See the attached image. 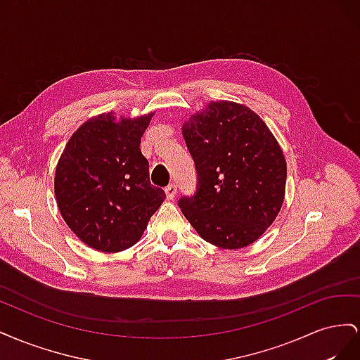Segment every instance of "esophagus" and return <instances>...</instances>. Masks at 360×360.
<instances>
[{
  "mask_svg": "<svg viewBox=\"0 0 360 360\" xmlns=\"http://www.w3.org/2000/svg\"><path fill=\"white\" fill-rule=\"evenodd\" d=\"M176 193H177L176 184H168V186L165 188V195H167V198H168V200H172L174 197H176Z\"/></svg>",
  "mask_w": 360,
  "mask_h": 360,
  "instance_id": "obj_1",
  "label": "esophagus"
}]
</instances>
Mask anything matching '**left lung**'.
<instances>
[{
    "mask_svg": "<svg viewBox=\"0 0 360 360\" xmlns=\"http://www.w3.org/2000/svg\"><path fill=\"white\" fill-rule=\"evenodd\" d=\"M181 134L198 172V192L179 201L201 238L222 249L252 245L281 212L287 162L267 124L250 108L210 102Z\"/></svg>",
    "mask_w": 360,
    "mask_h": 360,
    "instance_id": "1",
    "label": "left lung"
}]
</instances>
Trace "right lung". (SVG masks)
Wrapping results in <instances>:
<instances>
[{"label":"right lung","mask_w":360,"mask_h":360,"mask_svg":"<svg viewBox=\"0 0 360 360\" xmlns=\"http://www.w3.org/2000/svg\"><path fill=\"white\" fill-rule=\"evenodd\" d=\"M153 115L91 117L58 159L53 179L58 210L73 234L101 252L134 246L165 200V192L150 184L148 162L139 148Z\"/></svg>","instance_id":"obj_1"}]
</instances>
